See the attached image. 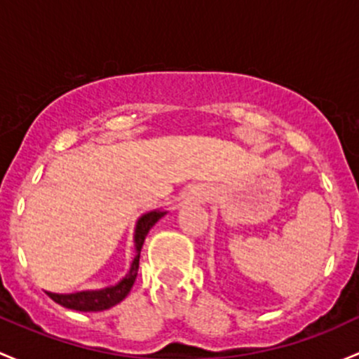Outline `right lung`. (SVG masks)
<instances>
[{
  "instance_id": "add662e5",
  "label": "right lung",
  "mask_w": 359,
  "mask_h": 359,
  "mask_svg": "<svg viewBox=\"0 0 359 359\" xmlns=\"http://www.w3.org/2000/svg\"><path fill=\"white\" fill-rule=\"evenodd\" d=\"M165 214H168L165 209H154L138 217L135 226V233H133L135 257H133L131 264H129L126 276H123L116 285H109L105 287V289L97 290H81L74 292V294H55V292H46V294L50 295L57 304L64 306V308L67 309H74V311H105V309H110L112 306L119 304L121 301H124L126 295L131 292L133 285H135V280L136 276H138L140 268V252H142V247L147 235L152 230L154 224L157 223L161 217H164Z\"/></svg>"
}]
</instances>
